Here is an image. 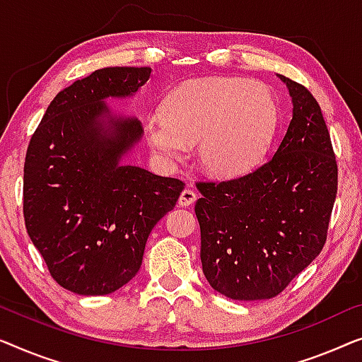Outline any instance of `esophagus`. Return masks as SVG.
I'll use <instances>...</instances> for the list:
<instances>
[{"label":"esophagus","instance_id":"esophagus-1","mask_svg":"<svg viewBox=\"0 0 362 362\" xmlns=\"http://www.w3.org/2000/svg\"><path fill=\"white\" fill-rule=\"evenodd\" d=\"M195 200H197V193L193 192L192 188H185V190H183L180 193V197H179V205L180 206H190V205H193V203H195Z\"/></svg>","mask_w":362,"mask_h":362}]
</instances>
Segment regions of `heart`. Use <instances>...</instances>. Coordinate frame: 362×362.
I'll return each mask as SVG.
<instances>
[{
  "mask_svg": "<svg viewBox=\"0 0 362 362\" xmlns=\"http://www.w3.org/2000/svg\"><path fill=\"white\" fill-rule=\"evenodd\" d=\"M279 121L276 96L246 78L205 77L170 91L162 115H151L146 139L162 160H179L198 141L200 165L215 177H241L266 154Z\"/></svg>",
  "mask_w": 362,
  "mask_h": 362,
  "instance_id": "b5f03b06",
  "label": "heart"
}]
</instances>
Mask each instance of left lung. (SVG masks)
Returning <instances> with one entry per match:
<instances>
[{
  "label": "left lung",
  "instance_id": "obj_1",
  "mask_svg": "<svg viewBox=\"0 0 362 362\" xmlns=\"http://www.w3.org/2000/svg\"><path fill=\"white\" fill-rule=\"evenodd\" d=\"M292 119L266 164L226 182H198L195 213L208 284L233 300L282 292L327 241L338 165L322 108L303 85L279 75Z\"/></svg>",
  "mask_w": 362,
  "mask_h": 362
}]
</instances>
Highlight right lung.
I'll return each mask as SVG.
<instances>
[{
	"label": "right lung",
	"instance_id": "right-lung-1",
	"mask_svg": "<svg viewBox=\"0 0 362 362\" xmlns=\"http://www.w3.org/2000/svg\"><path fill=\"white\" fill-rule=\"evenodd\" d=\"M149 67H106L74 81L49 105L24 162V221L59 285L106 295L139 271L146 241L170 211L183 182L123 162L142 137L134 116L108 98H128Z\"/></svg>",
	"mask_w": 362,
	"mask_h": 362
}]
</instances>
